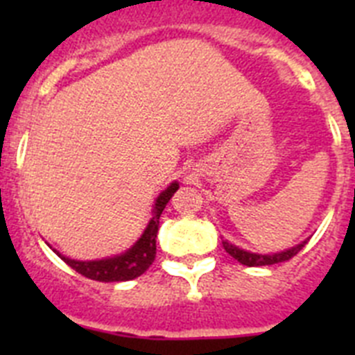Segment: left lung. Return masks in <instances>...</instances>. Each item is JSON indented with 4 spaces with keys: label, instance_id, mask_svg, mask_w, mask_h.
Here are the masks:
<instances>
[{
    "label": "left lung",
    "instance_id": "obj_1",
    "mask_svg": "<svg viewBox=\"0 0 355 355\" xmlns=\"http://www.w3.org/2000/svg\"><path fill=\"white\" fill-rule=\"evenodd\" d=\"M224 243V249L225 252L229 254V256H233L234 259H238V261L241 263V265H247V266H266V265H275V263H283V261H288V259H291L293 256H297V254L302 250V247L306 245L307 241H302V243H299L297 247H291V249L284 250V252H279V254H252V252H247V250H241L238 249V247L231 245V243H227V241H222Z\"/></svg>",
    "mask_w": 355,
    "mask_h": 355
}]
</instances>
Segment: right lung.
Listing matches in <instances>:
<instances>
[{"instance_id":"add662e5","label":"right lung","mask_w":355,"mask_h":355,"mask_svg":"<svg viewBox=\"0 0 355 355\" xmlns=\"http://www.w3.org/2000/svg\"><path fill=\"white\" fill-rule=\"evenodd\" d=\"M178 188H180V184L172 183L156 199L155 209H153V218H150L149 225L144 231L142 238L128 252L110 259H99V261H74V259L65 258L62 254H56L71 266L72 270H76L78 274L85 275L87 279L99 281V283H117V281H131V279L139 277L155 261L159 215H162V211L165 209V206H167V202L171 200V197L174 196Z\"/></svg>"}]
</instances>
